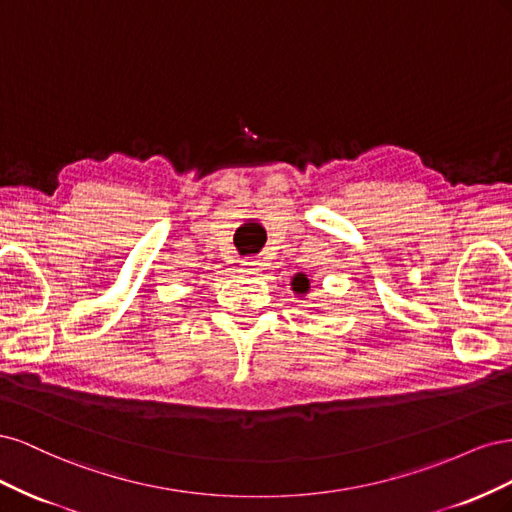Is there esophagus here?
I'll return each instance as SVG.
<instances>
[{
  "label": "esophagus",
  "mask_w": 512,
  "mask_h": 512,
  "mask_svg": "<svg viewBox=\"0 0 512 512\" xmlns=\"http://www.w3.org/2000/svg\"><path fill=\"white\" fill-rule=\"evenodd\" d=\"M241 267H243L245 271H258V269L262 267V262H260V260H243Z\"/></svg>",
  "instance_id": "1"
}]
</instances>
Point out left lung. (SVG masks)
<instances>
[{
	"mask_svg": "<svg viewBox=\"0 0 512 512\" xmlns=\"http://www.w3.org/2000/svg\"><path fill=\"white\" fill-rule=\"evenodd\" d=\"M294 294H307L309 292V277L305 273H297L290 282Z\"/></svg>",
	"mask_w": 512,
	"mask_h": 512,
	"instance_id": "obj_1",
	"label": "left lung"
}]
</instances>
